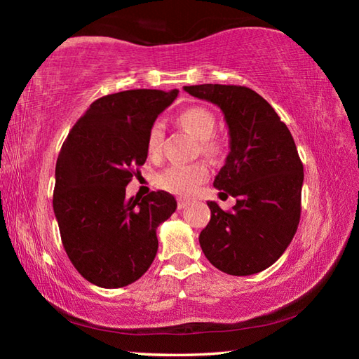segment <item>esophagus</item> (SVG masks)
<instances>
[{
  "label": "esophagus",
  "mask_w": 359,
  "mask_h": 359,
  "mask_svg": "<svg viewBox=\"0 0 359 359\" xmlns=\"http://www.w3.org/2000/svg\"><path fill=\"white\" fill-rule=\"evenodd\" d=\"M188 205H190V201H188V199H182V198L177 199V209L179 210L188 208Z\"/></svg>",
  "instance_id": "obj_1"
}]
</instances>
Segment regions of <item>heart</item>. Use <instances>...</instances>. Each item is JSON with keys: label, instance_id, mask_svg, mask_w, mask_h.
<instances>
[{"label": "heart", "instance_id": "b5f03b06", "mask_svg": "<svg viewBox=\"0 0 359 359\" xmlns=\"http://www.w3.org/2000/svg\"><path fill=\"white\" fill-rule=\"evenodd\" d=\"M179 123L187 131L201 141L204 154L215 155L222 150V144L215 139L217 118L209 109L201 106H191L179 114ZM163 142H165V125L155 121L147 133V154L150 158L160 156ZM209 177V169L204 163H193V165H172L158 175V185L169 193L179 196H190L204 184Z\"/></svg>", "mask_w": 359, "mask_h": 359}]
</instances>
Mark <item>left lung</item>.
<instances>
[{"label":"left lung","instance_id":"left-lung-1","mask_svg":"<svg viewBox=\"0 0 359 359\" xmlns=\"http://www.w3.org/2000/svg\"><path fill=\"white\" fill-rule=\"evenodd\" d=\"M184 90L222 109L229 154L214 187L238 198L228 212L208 203L210 222L199 244L217 269L257 274L282 257L299 224L304 168L294 139L274 107L250 88L203 83Z\"/></svg>","mask_w":359,"mask_h":359}]
</instances>
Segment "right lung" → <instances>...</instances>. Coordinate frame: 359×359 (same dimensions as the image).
I'll return each instance as SVG.
<instances>
[{
  "label": "right lung",
  "instance_id": "right-lung-1",
  "mask_svg": "<svg viewBox=\"0 0 359 359\" xmlns=\"http://www.w3.org/2000/svg\"><path fill=\"white\" fill-rule=\"evenodd\" d=\"M177 93L139 88L102 96L60 150L53 190L60 236L79 274L101 288L126 287L145 274L158 250L156 228L177 208L166 191L126 198L135 168L147 160L150 126Z\"/></svg>",
  "mask_w": 359,
  "mask_h": 359
}]
</instances>
